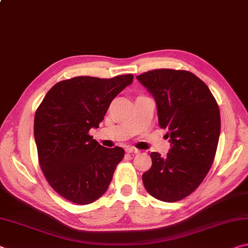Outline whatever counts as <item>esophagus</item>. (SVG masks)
<instances>
[{
  "label": "esophagus",
  "instance_id": "34e87169",
  "mask_svg": "<svg viewBox=\"0 0 248 248\" xmlns=\"http://www.w3.org/2000/svg\"><path fill=\"white\" fill-rule=\"evenodd\" d=\"M125 152L137 154V153H139V152H140V150H138V149H136V148H133V146H128V148L125 149Z\"/></svg>",
  "mask_w": 248,
  "mask_h": 248
}]
</instances>
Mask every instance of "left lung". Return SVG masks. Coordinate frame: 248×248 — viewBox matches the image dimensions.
Returning <instances> with one entry per match:
<instances>
[{
  "instance_id": "8db88e82",
  "label": "left lung",
  "mask_w": 248,
  "mask_h": 248,
  "mask_svg": "<svg viewBox=\"0 0 248 248\" xmlns=\"http://www.w3.org/2000/svg\"><path fill=\"white\" fill-rule=\"evenodd\" d=\"M137 78L156 102L158 124L167 129L170 142L165 157L151 153L152 167L142 182L154 198L175 202L194 192L212 165L221 130L219 106L209 87L188 71L159 69Z\"/></svg>"
}]
</instances>
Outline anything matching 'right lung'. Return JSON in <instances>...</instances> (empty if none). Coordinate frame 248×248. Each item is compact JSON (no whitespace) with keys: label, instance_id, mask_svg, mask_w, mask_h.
Returning a JSON list of instances; mask_svg holds the SVG:
<instances>
[{"label":"right lung","instance_id":"obj_1","mask_svg":"<svg viewBox=\"0 0 248 248\" xmlns=\"http://www.w3.org/2000/svg\"><path fill=\"white\" fill-rule=\"evenodd\" d=\"M132 82V74L65 79L37 109L33 134L40 167L50 186L71 202L100 198L124 156L123 148H104L89 131L98 128L112 99Z\"/></svg>","mask_w":248,"mask_h":248}]
</instances>
